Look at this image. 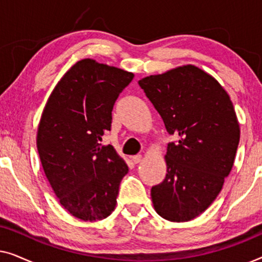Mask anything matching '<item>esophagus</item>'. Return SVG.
Masks as SVG:
<instances>
[{"label":"esophagus","instance_id":"1","mask_svg":"<svg viewBox=\"0 0 262 262\" xmlns=\"http://www.w3.org/2000/svg\"><path fill=\"white\" fill-rule=\"evenodd\" d=\"M142 159H143V157H142V155H135V156H132V157H131L132 162H134V163H136V164H137V163H139V162H141V161H142Z\"/></svg>","mask_w":262,"mask_h":262}]
</instances>
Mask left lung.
Segmentation results:
<instances>
[{
    "label": "left lung",
    "instance_id": "1",
    "mask_svg": "<svg viewBox=\"0 0 262 262\" xmlns=\"http://www.w3.org/2000/svg\"><path fill=\"white\" fill-rule=\"evenodd\" d=\"M163 119L168 134L167 174L151 187L156 212L187 222L209 207L234 164L239 125L228 93L194 66L179 67L138 82Z\"/></svg>",
    "mask_w": 262,
    "mask_h": 262
}]
</instances>
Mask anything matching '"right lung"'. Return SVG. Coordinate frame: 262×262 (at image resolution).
<instances>
[{
  "instance_id": "add662e5",
  "label": "right lung",
  "mask_w": 262,
  "mask_h": 262,
  "mask_svg": "<svg viewBox=\"0 0 262 262\" xmlns=\"http://www.w3.org/2000/svg\"><path fill=\"white\" fill-rule=\"evenodd\" d=\"M132 78V73L82 59L60 78L41 114L37 148L42 169L59 203L78 220H103L116 207L128 168L112 145L100 142Z\"/></svg>"
}]
</instances>
